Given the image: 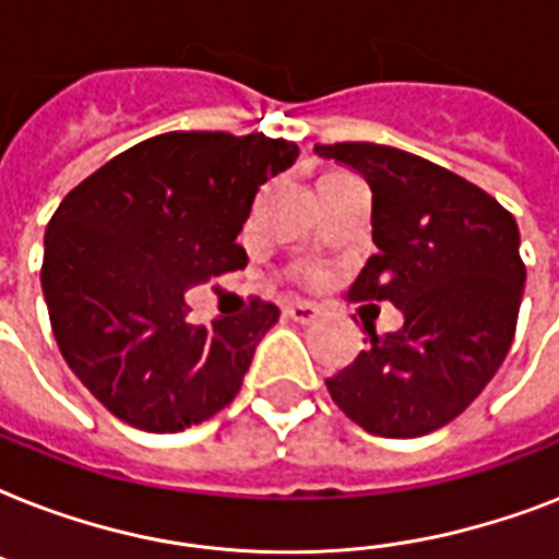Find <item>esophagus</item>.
<instances>
[{"mask_svg": "<svg viewBox=\"0 0 559 559\" xmlns=\"http://www.w3.org/2000/svg\"><path fill=\"white\" fill-rule=\"evenodd\" d=\"M284 316H287V319H293V322H298V324H310L316 316H319V307L307 305V301H296V305L284 307Z\"/></svg>", "mask_w": 559, "mask_h": 559, "instance_id": "1", "label": "esophagus"}]
</instances>
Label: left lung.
<instances>
[{
  "mask_svg": "<svg viewBox=\"0 0 559 559\" xmlns=\"http://www.w3.org/2000/svg\"><path fill=\"white\" fill-rule=\"evenodd\" d=\"M371 188V254L350 287L403 313L328 380L333 403L380 438H417L459 417L493 380L516 331L520 228L467 179L371 142L316 144Z\"/></svg>",
  "mask_w": 559,
  "mask_h": 559,
  "instance_id": "1",
  "label": "left lung"
}]
</instances>
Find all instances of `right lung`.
Segmentation results:
<instances>
[{
  "label": "right lung",
  "mask_w": 559,
  "mask_h": 559,
  "mask_svg": "<svg viewBox=\"0 0 559 559\" xmlns=\"http://www.w3.org/2000/svg\"><path fill=\"white\" fill-rule=\"evenodd\" d=\"M298 159L263 133H165L118 153L46 228L43 296L60 354L124 424L182 432L228 406L278 307L188 322L186 293L246 266L254 193Z\"/></svg>",
  "instance_id": "1"
}]
</instances>
